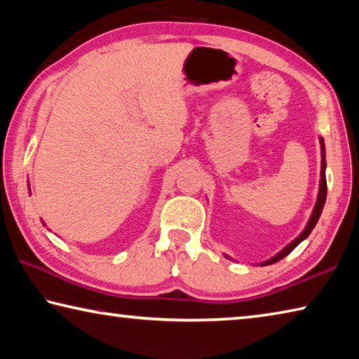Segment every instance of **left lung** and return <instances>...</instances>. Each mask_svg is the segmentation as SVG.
<instances>
[{"label": "left lung", "instance_id": "obj_1", "mask_svg": "<svg viewBox=\"0 0 359 359\" xmlns=\"http://www.w3.org/2000/svg\"><path fill=\"white\" fill-rule=\"evenodd\" d=\"M320 145H321V171H320V187H318V194H317V203H315L313 205V210H312V215L311 218H309V222L306 224V228L302 229V233L297 236L296 239H293L290 242V244L287 247H283L280 252H278L277 255H274V257L263 261V263H259V266H269V264H274L277 263V261H280L282 258L287 257V255L290 252H293L294 248L301 244V242L304 239H307V236L312 233V229L315 228V224H317L318 218L321 215V212H323V205L326 203V149H325V139L320 137ZM228 259H231V257H228V255H224Z\"/></svg>", "mask_w": 359, "mask_h": 359}]
</instances>
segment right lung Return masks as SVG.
Listing matches in <instances>:
<instances>
[{"label": "right lung", "mask_w": 359, "mask_h": 359, "mask_svg": "<svg viewBox=\"0 0 359 359\" xmlns=\"http://www.w3.org/2000/svg\"><path fill=\"white\" fill-rule=\"evenodd\" d=\"M28 190H29V184H28ZM42 223H44V222H42Z\"/></svg>", "instance_id": "add662e5"}]
</instances>
